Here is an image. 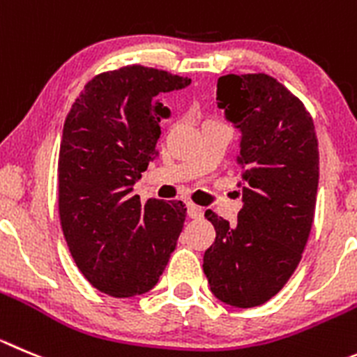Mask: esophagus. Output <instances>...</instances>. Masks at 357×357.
Listing matches in <instances>:
<instances>
[{
	"mask_svg": "<svg viewBox=\"0 0 357 357\" xmlns=\"http://www.w3.org/2000/svg\"><path fill=\"white\" fill-rule=\"evenodd\" d=\"M186 209H188V216H190V218H202V215H204L202 208H199V206L192 204V202H188Z\"/></svg>",
	"mask_w": 357,
	"mask_h": 357,
	"instance_id": "esophagus-1",
	"label": "esophagus"
}]
</instances>
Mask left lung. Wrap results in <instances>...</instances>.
Masks as SVG:
<instances>
[{
  "label": "left lung",
  "instance_id": "8db88e82",
  "mask_svg": "<svg viewBox=\"0 0 357 357\" xmlns=\"http://www.w3.org/2000/svg\"><path fill=\"white\" fill-rule=\"evenodd\" d=\"M216 100L241 132L243 208L236 225L206 211L216 238L202 269L220 301L252 308L278 294L301 261L317 199V135L301 100L266 73L220 77Z\"/></svg>",
  "mask_w": 357,
  "mask_h": 357
}]
</instances>
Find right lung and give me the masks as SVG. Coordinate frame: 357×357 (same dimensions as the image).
<instances>
[{
  "mask_svg": "<svg viewBox=\"0 0 357 357\" xmlns=\"http://www.w3.org/2000/svg\"><path fill=\"white\" fill-rule=\"evenodd\" d=\"M190 82L141 65L98 73L65 119L58 160L63 234L79 271L112 298L151 291L181 234L185 204L149 199L142 208L133 185L158 156L160 121L171 116L156 96Z\"/></svg>",
  "mask_w": 357,
  "mask_h": 357,
  "instance_id": "obj_1",
  "label": "right lung"
}]
</instances>
